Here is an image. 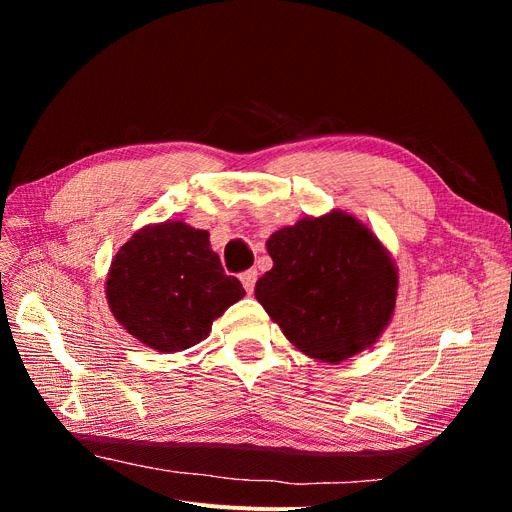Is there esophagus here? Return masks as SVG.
Here are the masks:
<instances>
[{"instance_id":"obj_1","label":"esophagus","mask_w":512,"mask_h":512,"mask_svg":"<svg viewBox=\"0 0 512 512\" xmlns=\"http://www.w3.org/2000/svg\"><path fill=\"white\" fill-rule=\"evenodd\" d=\"M256 280H258V271H256V269H250V271L241 273V284H243V288H245L247 292H252V290H254Z\"/></svg>"}]
</instances>
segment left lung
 <instances>
[{
	"mask_svg": "<svg viewBox=\"0 0 512 512\" xmlns=\"http://www.w3.org/2000/svg\"><path fill=\"white\" fill-rule=\"evenodd\" d=\"M256 299L299 352L342 363L369 350L395 314L399 273L367 224L333 209L275 230Z\"/></svg>",
	"mask_w": 512,
	"mask_h": 512,
	"instance_id": "1",
	"label": "left lung"
}]
</instances>
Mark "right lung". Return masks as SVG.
Wrapping results in <instances>:
<instances>
[{
  "mask_svg": "<svg viewBox=\"0 0 512 512\" xmlns=\"http://www.w3.org/2000/svg\"><path fill=\"white\" fill-rule=\"evenodd\" d=\"M104 292L121 327L162 354L203 342L213 320L245 297L211 250L209 232L181 220L138 228L115 254Z\"/></svg>",
  "mask_w": 512,
  "mask_h": 512,
  "instance_id": "add662e5",
  "label": "right lung"
}]
</instances>
